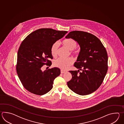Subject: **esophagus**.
<instances>
[{
    "mask_svg": "<svg viewBox=\"0 0 124 124\" xmlns=\"http://www.w3.org/2000/svg\"><path fill=\"white\" fill-rule=\"evenodd\" d=\"M66 72V71H64V70H61V74H64V73H65Z\"/></svg>",
    "mask_w": 124,
    "mask_h": 124,
    "instance_id": "1",
    "label": "esophagus"
}]
</instances>
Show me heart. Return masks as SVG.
Listing matches in <instances>:
<instances>
[{
    "instance_id": "heart-1",
    "label": "heart",
    "mask_w": 124,
    "mask_h": 124,
    "mask_svg": "<svg viewBox=\"0 0 124 124\" xmlns=\"http://www.w3.org/2000/svg\"><path fill=\"white\" fill-rule=\"evenodd\" d=\"M62 43L64 47L69 50H71L70 53L74 55L77 56L79 54V50L75 47L77 45V42L73 39H67L63 40ZM58 42H54L50 48V53L54 58H55L57 55L58 50ZM73 60L72 58L62 59L59 58L54 62V65L55 67L61 69L62 70H66L72 64Z\"/></svg>"
}]
</instances>
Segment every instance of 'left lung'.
<instances>
[{
	"mask_svg": "<svg viewBox=\"0 0 124 124\" xmlns=\"http://www.w3.org/2000/svg\"><path fill=\"white\" fill-rule=\"evenodd\" d=\"M78 43L80 51L74 66L78 70L69 71L72 79L69 88L80 95L94 92L102 84L108 70V55L105 48L95 35L86 32L73 31L66 36ZM80 70H82L81 72Z\"/></svg>",
	"mask_w": 124,
	"mask_h": 124,
	"instance_id": "obj_1",
	"label": "left lung"
}]
</instances>
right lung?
<instances>
[{
	"label": "right lung",
	"mask_w": 124,
	"mask_h": 124,
	"mask_svg": "<svg viewBox=\"0 0 124 124\" xmlns=\"http://www.w3.org/2000/svg\"><path fill=\"white\" fill-rule=\"evenodd\" d=\"M67 32L41 28L31 33L22 42L18 51L16 71L22 84L30 92L44 95L53 88L54 80L60 74V70L54 67L42 71V67L51 65L50 48Z\"/></svg>",
	"instance_id": "add662e5"
}]
</instances>
